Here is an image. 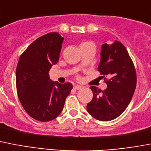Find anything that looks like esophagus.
<instances>
[{"mask_svg":"<svg viewBox=\"0 0 151 151\" xmlns=\"http://www.w3.org/2000/svg\"><path fill=\"white\" fill-rule=\"evenodd\" d=\"M74 88H75V89H76V90L81 89V88H82V86H78V85H76V86H74Z\"/></svg>","mask_w":151,"mask_h":151,"instance_id":"1","label":"esophagus"}]
</instances>
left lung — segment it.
<instances>
[{"label": "left lung", "instance_id": "obj_1", "mask_svg": "<svg viewBox=\"0 0 151 151\" xmlns=\"http://www.w3.org/2000/svg\"><path fill=\"white\" fill-rule=\"evenodd\" d=\"M99 71L109 76L104 91L95 86L92 100L87 105V111L95 119L108 122L118 118L129 105L134 93L137 76L134 63L125 46L119 41L101 45Z\"/></svg>", "mask_w": 151, "mask_h": 151}]
</instances>
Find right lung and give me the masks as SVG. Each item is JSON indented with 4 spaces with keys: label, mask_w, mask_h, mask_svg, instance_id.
Returning a JSON list of instances; mask_svg holds the SVG:
<instances>
[{
    "label": "right lung",
    "mask_w": 151,
    "mask_h": 151,
    "mask_svg": "<svg viewBox=\"0 0 151 151\" xmlns=\"http://www.w3.org/2000/svg\"><path fill=\"white\" fill-rule=\"evenodd\" d=\"M64 38L49 33L33 41L23 52L16 69V86L22 106L40 122H50L60 115L71 83L60 84L50 79L49 72L59 61Z\"/></svg>",
    "instance_id": "obj_1"
}]
</instances>
